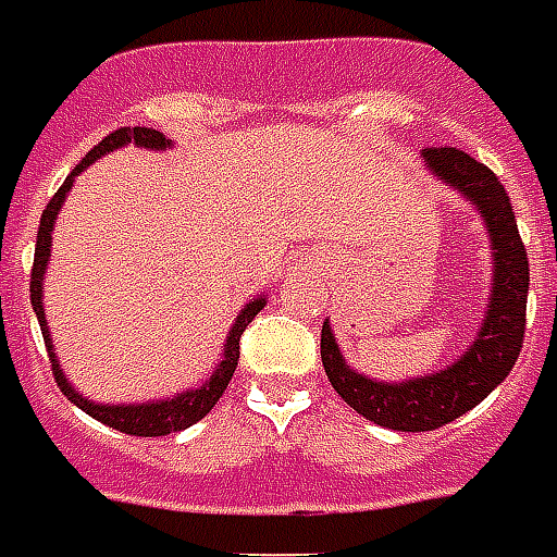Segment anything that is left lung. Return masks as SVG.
I'll return each mask as SVG.
<instances>
[{
	"label": "left lung",
	"instance_id": "left-lung-1",
	"mask_svg": "<svg viewBox=\"0 0 557 557\" xmlns=\"http://www.w3.org/2000/svg\"><path fill=\"white\" fill-rule=\"evenodd\" d=\"M429 168L474 200L495 246V287L486 323L459 362L408 384H377L345 366L330 326L321 330V360L326 377L350 408L396 432H432L476 408L512 372L524 342L528 306V251L516 227V212L504 185L486 164L453 146H425Z\"/></svg>",
	"mask_w": 557,
	"mask_h": 557
}]
</instances>
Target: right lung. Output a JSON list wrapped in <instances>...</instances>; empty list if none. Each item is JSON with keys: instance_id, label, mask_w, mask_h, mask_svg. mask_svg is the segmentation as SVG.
Here are the masks:
<instances>
[{"instance_id": "right-lung-1", "label": "right lung", "mask_w": 557, "mask_h": 557, "mask_svg": "<svg viewBox=\"0 0 557 557\" xmlns=\"http://www.w3.org/2000/svg\"><path fill=\"white\" fill-rule=\"evenodd\" d=\"M122 144H137V146H149V149H161V146H168L164 140V134L156 132V128H140V125H125V128H116L113 134H108L104 140L98 146H92L89 152H86V159L74 168L65 183L59 185V191L50 197V203L41 212V227H38V243H35V260H33V275H29V297H33V309L38 314V323H41V335H45V345L47 354H50V366H53V377H57L59 389L65 393V396L86 411L89 417H96L98 423L110 425V429H116V432H125V435H137V437H159V435H171V432H180V429H188V425H195L197 420H203L212 408H215V401L222 398V393L231 384V377H234L236 360H239V338L246 333V326L251 323V318L263 309V299H255V302H248L243 314L236 318V326L227 335V345H224V360L222 366L215 369V374L209 377L207 384L197 386L191 393H183V396L171 398V401H152V405H96V401H86L83 396H77L71 384L65 381V374L59 369L57 354H53V345H50V333H47V321H45V306H41V278H45V267H47V255H50V231H53V222H57V212L62 207V200L69 195L71 183H74V176L83 171V168H89L98 156H104L110 149H116Z\"/></svg>"}]
</instances>
